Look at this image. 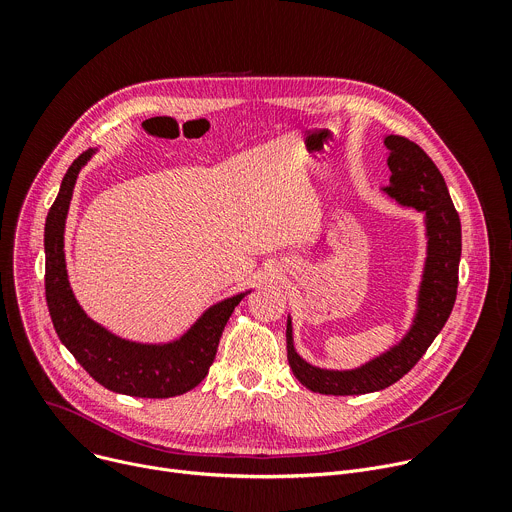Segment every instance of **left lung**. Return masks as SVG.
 <instances>
[{"label": "left lung", "mask_w": 512, "mask_h": 512, "mask_svg": "<svg viewBox=\"0 0 512 512\" xmlns=\"http://www.w3.org/2000/svg\"><path fill=\"white\" fill-rule=\"evenodd\" d=\"M389 150V186L383 192L399 206L423 212L427 255L417 291V310L405 336L356 369L334 371L306 362L294 346V328L287 318V360L296 379L322 395H364L387 389L407 375L448 322L458 291L462 255L460 216L444 176L417 143L401 135H385Z\"/></svg>", "instance_id": "8db88e82"}]
</instances>
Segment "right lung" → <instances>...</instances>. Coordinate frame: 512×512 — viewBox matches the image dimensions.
Masks as SVG:
<instances>
[{
  "instance_id": "obj_1",
  "label": "right lung",
  "mask_w": 512,
  "mask_h": 512,
  "mask_svg": "<svg viewBox=\"0 0 512 512\" xmlns=\"http://www.w3.org/2000/svg\"><path fill=\"white\" fill-rule=\"evenodd\" d=\"M95 154L97 150L91 148L70 164L62 178L58 196L46 216L44 279L54 330L81 367L105 389L143 399H168L182 395L194 389L208 375L218 340H221L233 310L249 291L210 306L178 340L166 344L131 342L91 320L68 283L64 225L79 172Z\"/></svg>"
}]
</instances>
